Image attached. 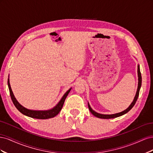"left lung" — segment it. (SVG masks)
Here are the masks:
<instances>
[{"instance_id": "1", "label": "left lung", "mask_w": 153, "mask_h": 153, "mask_svg": "<svg viewBox=\"0 0 153 153\" xmlns=\"http://www.w3.org/2000/svg\"><path fill=\"white\" fill-rule=\"evenodd\" d=\"M138 88H137V91L136 92V94L135 98H134V100L133 101V102L131 103V105L129 106V107L126 109L125 110L121 112H119V113H117V114H110V115H107V114H101L99 113H97L94 110H92L91 107V106L89 105V103H88V107H89V109L90 110V112H91V114L92 115H94V116L98 117V118H101V119H112V118H115V117H117L119 116H121V115L126 114L127 112H128L129 110H130L133 107V106L135 105L136 101L138 99V95H139V92H140V87H141V85H142V76H141V73L140 71V66L139 65H138Z\"/></svg>"}]
</instances>
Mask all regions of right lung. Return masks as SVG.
<instances>
[{
  "mask_svg": "<svg viewBox=\"0 0 153 153\" xmlns=\"http://www.w3.org/2000/svg\"><path fill=\"white\" fill-rule=\"evenodd\" d=\"M7 84H8L9 90H10L11 100L13 101V104L16 106V108L19 110L22 114H23L25 115H27V116L32 117V118L39 119H47L52 118V117H54L55 116H56V115L59 113L60 111L61 110L64 103V101H65L67 96L68 95L69 92H70L71 89V88H70V89H69L66 93L64 94L62 98H61V100H60V101L57 103V105L55 106H54L53 108L48 110H29L25 108L24 106H23L18 102V101L16 100L15 96H14L13 93V91L10 84V79H9V78L7 80Z\"/></svg>",
  "mask_w": 153,
  "mask_h": 153,
  "instance_id": "right-lung-1",
  "label": "right lung"
}]
</instances>
